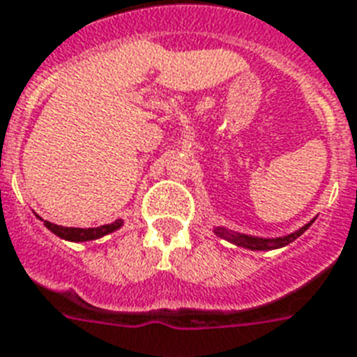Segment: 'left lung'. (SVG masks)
Here are the masks:
<instances>
[{"mask_svg":"<svg viewBox=\"0 0 357 357\" xmlns=\"http://www.w3.org/2000/svg\"><path fill=\"white\" fill-rule=\"evenodd\" d=\"M313 220L310 224H305L304 228H300L298 231H294L291 235H285V237H276V238H261V237H250V235H243V234H235V231H229L226 228H217L215 229V234L218 237L226 238L229 243L237 244V246H243V248L248 250H276L282 248V246H287L289 243H293L294 238H298L300 235L304 234L305 229L310 228Z\"/></svg>","mask_w":357,"mask_h":357,"instance_id":"left-lung-1","label":"left lung"}]
</instances>
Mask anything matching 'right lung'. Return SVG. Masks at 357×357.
<instances>
[{"instance_id":"right-lung-1","label":"right lung","mask_w":357,"mask_h":357,"mask_svg":"<svg viewBox=\"0 0 357 357\" xmlns=\"http://www.w3.org/2000/svg\"><path fill=\"white\" fill-rule=\"evenodd\" d=\"M44 226L64 241L83 243V241H94V238H100L103 235L113 234L122 226V220H114L113 224H105L100 228H64V226H57V224L47 222V220H44Z\"/></svg>"}]
</instances>
